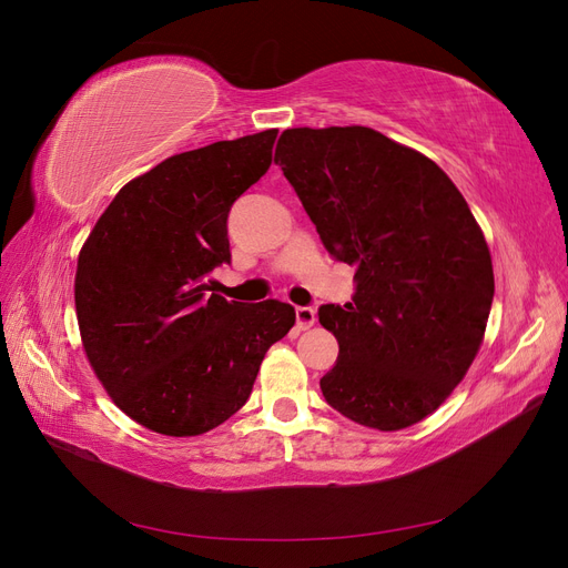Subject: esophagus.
<instances>
[{
  "label": "esophagus",
  "instance_id": "1",
  "mask_svg": "<svg viewBox=\"0 0 568 568\" xmlns=\"http://www.w3.org/2000/svg\"><path fill=\"white\" fill-rule=\"evenodd\" d=\"M315 320H317V313H315L313 305H298L296 307V326H298L301 332L311 329V326L315 324Z\"/></svg>",
  "mask_w": 568,
  "mask_h": 568
}]
</instances>
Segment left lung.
<instances>
[{
    "instance_id": "left-lung-1",
    "label": "left lung",
    "mask_w": 568,
    "mask_h": 568,
    "mask_svg": "<svg viewBox=\"0 0 568 568\" xmlns=\"http://www.w3.org/2000/svg\"><path fill=\"white\" fill-rule=\"evenodd\" d=\"M274 163L324 248L355 267L353 301L317 311L338 338L324 400L379 432L422 422L467 374L493 305L467 201L432 159L372 128L284 130Z\"/></svg>"
}]
</instances>
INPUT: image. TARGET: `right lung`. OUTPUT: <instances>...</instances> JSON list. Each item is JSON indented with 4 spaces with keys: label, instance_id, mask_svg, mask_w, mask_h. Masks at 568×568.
<instances>
[{
    "label": "right lung",
    "instance_id": "1",
    "mask_svg": "<svg viewBox=\"0 0 568 568\" xmlns=\"http://www.w3.org/2000/svg\"><path fill=\"white\" fill-rule=\"evenodd\" d=\"M277 130L170 156L128 182L84 242L75 311L99 382L151 432L199 436L244 407L296 311L211 294L232 261L234 201L272 163Z\"/></svg>",
    "mask_w": 568,
    "mask_h": 568
}]
</instances>
